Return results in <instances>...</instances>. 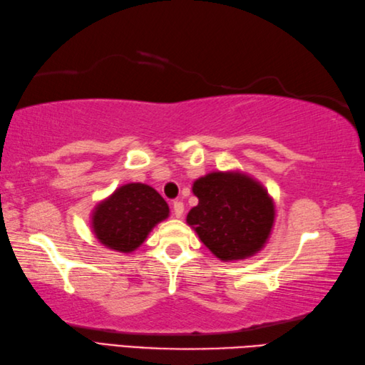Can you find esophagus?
<instances>
[{
  "label": "esophagus",
  "instance_id": "obj_1",
  "mask_svg": "<svg viewBox=\"0 0 365 365\" xmlns=\"http://www.w3.org/2000/svg\"><path fill=\"white\" fill-rule=\"evenodd\" d=\"M173 214H175L178 218L182 217V214H184V205H182V201H180V200L173 201Z\"/></svg>",
  "mask_w": 365,
  "mask_h": 365
}]
</instances>
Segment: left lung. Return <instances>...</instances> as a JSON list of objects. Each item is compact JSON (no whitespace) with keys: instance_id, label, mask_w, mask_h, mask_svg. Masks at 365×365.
<instances>
[{"instance_id":"8db88e82","label":"left lung","mask_w":365,"mask_h":365,"mask_svg":"<svg viewBox=\"0 0 365 365\" xmlns=\"http://www.w3.org/2000/svg\"><path fill=\"white\" fill-rule=\"evenodd\" d=\"M193 193L198 205L187 223L218 259H245L264 247L274 207L261 184L240 173L215 172L193 182Z\"/></svg>"}]
</instances>
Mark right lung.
<instances>
[{"mask_svg":"<svg viewBox=\"0 0 365 365\" xmlns=\"http://www.w3.org/2000/svg\"><path fill=\"white\" fill-rule=\"evenodd\" d=\"M168 217V205L147 184L121 185L96 206L92 226L95 236L108 248L129 253L134 251L155 225Z\"/></svg>","mask_w":365,"mask_h":365,"instance_id":"add662e5","label":"right lung"}]
</instances>
